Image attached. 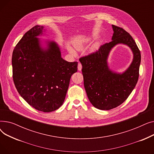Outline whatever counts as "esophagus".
Here are the masks:
<instances>
[{
    "mask_svg": "<svg viewBox=\"0 0 154 154\" xmlns=\"http://www.w3.org/2000/svg\"><path fill=\"white\" fill-rule=\"evenodd\" d=\"M82 64L80 63H78V70H79V71H80V70H82Z\"/></svg>",
    "mask_w": 154,
    "mask_h": 154,
    "instance_id": "1",
    "label": "esophagus"
}]
</instances>
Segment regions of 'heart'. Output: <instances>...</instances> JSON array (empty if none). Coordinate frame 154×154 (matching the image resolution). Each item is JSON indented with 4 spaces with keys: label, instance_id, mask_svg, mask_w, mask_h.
Here are the masks:
<instances>
[{
    "label": "heart",
    "instance_id": "1",
    "mask_svg": "<svg viewBox=\"0 0 154 154\" xmlns=\"http://www.w3.org/2000/svg\"><path fill=\"white\" fill-rule=\"evenodd\" d=\"M75 48H77V49H78V50L80 49V48H82V45H80V44H75Z\"/></svg>",
    "mask_w": 154,
    "mask_h": 154
}]
</instances>
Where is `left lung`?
Masks as SVG:
<instances>
[{
  "mask_svg": "<svg viewBox=\"0 0 154 154\" xmlns=\"http://www.w3.org/2000/svg\"><path fill=\"white\" fill-rule=\"evenodd\" d=\"M112 28L114 34L111 42L79 59L88 98L100 110H110L122 104L134 90L139 76L141 55L135 40L124 29L114 25ZM119 43L128 45L134 54L130 67L122 74L110 70L106 61L111 48Z\"/></svg>",
  "mask_w": 154,
  "mask_h": 154,
  "instance_id": "left-lung-1",
  "label": "left lung"
}]
</instances>
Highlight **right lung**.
<instances>
[{
    "mask_svg": "<svg viewBox=\"0 0 154 154\" xmlns=\"http://www.w3.org/2000/svg\"><path fill=\"white\" fill-rule=\"evenodd\" d=\"M43 26H35L23 35L15 47L12 57V77L19 94L30 106L44 112L58 109L63 104L77 62L61 57L55 42L41 48L39 39Z\"/></svg>",
    "mask_w": 154,
    "mask_h": 154,
    "instance_id": "1",
    "label": "right lung"
}]
</instances>
